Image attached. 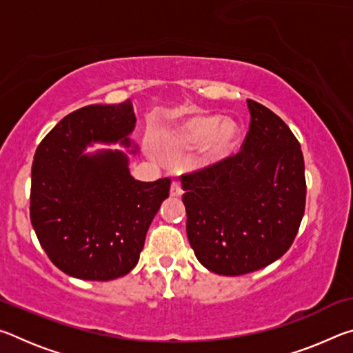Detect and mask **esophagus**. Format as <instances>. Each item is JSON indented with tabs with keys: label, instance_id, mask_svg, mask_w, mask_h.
I'll return each mask as SVG.
<instances>
[{
	"label": "esophagus",
	"instance_id": "esophagus-1",
	"mask_svg": "<svg viewBox=\"0 0 353 353\" xmlns=\"http://www.w3.org/2000/svg\"><path fill=\"white\" fill-rule=\"evenodd\" d=\"M170 193L171 196H174V198H179V196L183 194V190H182V185L179 182H172L171 183V188H170Z\"/></svg>",
	"mask_w": 353,
	"mask_h": 353
}]
</instances>
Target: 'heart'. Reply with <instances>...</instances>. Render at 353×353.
Instances as JSON below:
<instances>
[{
    "label": "heart",
    "instance_id": "1",
    "mask_svg": "<svg viewBox=\"0 0 353 353\" xmlns=\"http://www.w3.org/2000/svg\"><path fill=\"white\" fill-rule=\"evenodd\" d=\"M240 128L232 119L221 117H191L177 123L166 135V145L176 149L202 146L205 162H219L235 148Z\"/></svg>",
    "mask_w": 353,
    "mask_h": 353
}]
</instances>
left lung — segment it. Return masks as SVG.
Listing matches in <instances>:
<instances>
[{
  "mask_svg": "<svg viewBox=\"0 0 353 353\" xmlns=\"http://www.w3.org/2000/svg\"><path fill=\"white\" fill-rule=\"evenodd\" d=\"M243 149L182 176L187 235L196 259L219 276H243L291 248L305 212V165L294 134L248 99Z\"/></svg>",
  "mask_w": 353,
  "mask_h": 353,
  "instance_id": "8db88e82",
  "label": "left lung"
}]
</instances>
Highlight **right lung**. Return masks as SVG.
I'll return each mask as SVG.
<instances>
[{"label": "right lung", "instance_id": "add662e5", "mask_svg": "<svg viewBox=\"0 0 353 353\" xmlns=\"http://www.w3.org/2000/svg\"><path fill=\"white\" fill-rule=\"evenodd\" d=\"M130 101L93 104L59 121L32 162L31 223L41 248L71 277L107 282L135 268L146 232L170 196L168 177L140 182L130 176L129 155L94 143L139 151Z\"/></svg>", "mask_w": 353, "mask_h": 353}]
</instances>
